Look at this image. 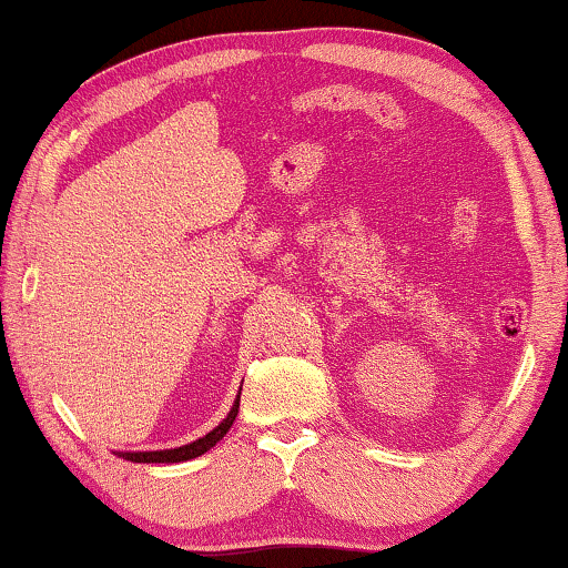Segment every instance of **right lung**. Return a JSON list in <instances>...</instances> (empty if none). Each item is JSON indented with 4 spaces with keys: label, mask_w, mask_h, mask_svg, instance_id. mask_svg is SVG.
<instances>
[{
    "label": "right lung",
    "mask_w": 568,
    "mask_h": 568,
    "mask_svg": "<svg viewBox=\"0 0 568 568\" xmlns=\"http://www.w3.org/2000/svg\"><path fill=\"white\" fill-rule=\"evenodd\" d=\"M237 407H241V392H237L235 397V405L230 407V413L223 423H220L215 430H210L207 435H202L200 440L194 443H186V446H179V448H169V450H133V454H118L122 458H128V462L133 464H179V462H189V458H196L202 454H207V450L215 446L225 438V433L230 430V425L235 423L237 417Z\"/></svg>",
    "instance_id": "add662e5"
}]
</instances>
